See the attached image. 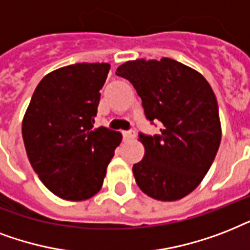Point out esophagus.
I'll list each match as a JSON object with an SVG mask.
<instances>
[{
	"label": "esophagus",
	"mask_w": 250,
	"mask_h": 250,
	"mask_svg": "<svg viewBox=\"0 0 250 250\" xmlns=\"http://www.w3.org/2000/svg\"><path fill=\"white\" fill-rule=\"evenodd\" d=\"M123 135L125 139H133L135 137V133L133 130H129V131H123Z\"/></svg>",
	"instance_id": "34e87169"
}]
</instances>
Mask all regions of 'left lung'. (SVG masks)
<instances>
[{"label":"left lung","instance_id":"1","mask_svg":"<svg viewBox=\"0 0 250 250\" xmlns=\"http://www.w3.org/2000/svg\"><path fill=\"white\" fill-rule=\"evenodd\" d=\"M116 74L133 84L147 120L162 123L159 135L139 134L145 156L133 166L135 183L158 201L184 198L204 180L222 139L211 86L201 73L167 57L127 61Z\"/></svg>","mask_w":250,"mask_h":250}]
</instances>
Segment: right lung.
<instances>
[{"mask_svg": "<svg viewBox=\"0 0 250 250\" xmlns=\"http://www.w3.org/2000/svg\"><path fill=\"white\" fill-rule=\"evenodd\" d=\"M109 63H74L40 81L22 123L27 156L39 179L66 201H86L103 187L123 135L94 123Z\"/></svg>", "mask_w": 250, "mask_h": 250, "instance_id": "obj_1", "label": "right lung"}]
</instances>
